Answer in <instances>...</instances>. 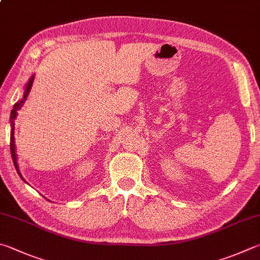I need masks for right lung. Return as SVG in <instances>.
I'll use <instances>...</instances> for the list:
<instances>
[{
	"instance_id": "right-lung-1",
	"label": "right lung",
	"mask_w": 260,
	"mask_h": 260,
	"mask_svg": "<svg viewBox=\"0 0 260 260\" xmlns=\"http://www.w3.org/2000/svg\"><path fill=\"white\" fill-rule=\"evenodd\" d=\"M34 78H35V75H32V76L29 78V81L27 82V84L25 85V89H23V95L22 98L19 100L18 102L15 103V106H13V109L11 111V115H10V125H11V133H10V150H11V155H12V160H13V164H15V167H16V171L18 173V175L21 177V179L23 182L25 181V178L22 177L20 171H19V166H18V158H17V153H16V142H15V120L17 118L18 115V110L21 109V107L23 106V103H25L26 99L28 96V94L30 92V88H31V85L34 83ZM27 183V182H26Z\"/></svg>"
}]
</instances>
